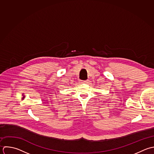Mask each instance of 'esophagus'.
<instances>
[{
	"instance_id": "34e87169",
	"label": "esophagus",
	"mask_w": 154,
	"mask_h": 154,
	"mask_svg": "<svg viewBox=\"0 0 154 154\" xmlns=\"http://www.w3.org/2000/svg\"><path fill=\"white\" fill-rule=\"evenodd\" d=\"M88 80H81V83H88Z\"/></svg>"
}]
</instances>
